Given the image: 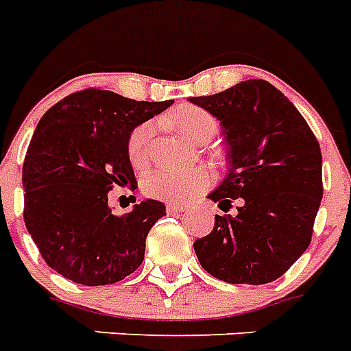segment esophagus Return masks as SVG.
<instances>
[{"instance_id": "obj_1", "label": "esophagus", "mask_w": 351, "mask_h": 351, "mask_svg": "<svg viewBox=\"0 0 351 351\" xmlns=\"http://www.w3.org/2000/svg\"><path fill=\"white\" fill-rule=\"evenodd\" d=\"M165 209H167V213H169V215H180V213H184V211H186L187 206H184V204L167 202Z\"/></svg>"}]
</instances>
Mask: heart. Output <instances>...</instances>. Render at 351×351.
<instances>
[{"instance_id": "obj_1", "label": "heart", "mask_w": 351, "mask_h": 351, "mask_svg": "<svg viewBox=\"0 0 351 351\" xmlns=\"http://www.w3.org/2000/svg\"><path fill=\"white\" fill-rule=\"evenodd\" d=\"M176 129L191 142H200L213 136L217 131V120L206 109L197 106H184L176 109L171 117ZM154 127L151 121H143L131 131L127 138V156L132 167L147 165L151 156ZM211 184V173L206 167H160L143 178L142 189L151 198L165 202H187L208 189Z\"/></svg>"}]
</instances>
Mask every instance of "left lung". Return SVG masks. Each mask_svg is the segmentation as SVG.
<instances>
[{
    "mask_svg": "<svg viewBox=\"0 0 351 351\" xmlns=\"http://www.w3.org/2000/svg\"><path fill=\"white\" fill-rule=\"evenodd\" d=\"M224 127L230 173L209 198L228 213L195 240L209 275L230 284L282 277L311 242L322 200V154L297 107L266 80L189 98Z\"/></svg>",
    "mask_w": 351,
    "mask_h": 351,
    "instance_id": "left-lung-1",
    "label": "left lung"
}]
</instances>
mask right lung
<instances>
[{
  "label": "right lung",
  "mask_w": 351,
  "mask_h": 351,
  "mask_svg": "<svg viewBox=\"0 0 351 351\" xmlns=\"http://www.w3.org/2000/svg\"><path fill=\"white\" fill-rule=\"evenodd\" d=\"M171 104L90 87L43 114L23 162V219L54 271L76 284L106 286L142 264L147 233L165 206L145 200L117 217L107 200L117 187H136L127 156L131 131Z\"/></svg>",
  "instance_id": "right-lung-1"
}]
</instances>
